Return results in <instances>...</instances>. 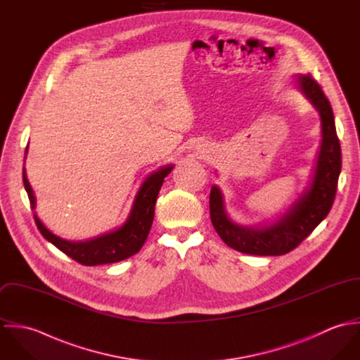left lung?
<instances>
[{"instance_id":"1","label":"left lung","mask_w":360,"mask_h":360,"mask_svg":"<svg viewBox=\"0 0 360 360\" xmlns=\"http://www.w3.org/2000/svg\"><path fill=\"white\" fill-rule=\"evenodd\" d=\"M298 86L320 113L323 137L314 177L304 195L273 226L248 229L234 224L227 217L220 190L217 187L210 190L212 224L220 238L238 252L259 257H277L291 252L319 226L334 204L342 158L333 108L311 75L298 76Z\"/></svg>"}]
</instances>
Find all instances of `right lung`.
Listing matches in <instances>:
<instances>
[{
  "label": "right lung",
  "mask_w": 360,
  "mask_h": 360,
  "mask_svg": "<svg viewBox=\"0 0 360 360\" xmlns=\"http://www.w3.org/2000/svg\"><path fill=\"white\" fill-rule=\"evenodd\" d=\"M172 169L173 166L162 167L158 172L153 173L150 177H147V180L144 181V184L141 186L136 197L134 205L126 224L116 231L108 233L105 236L97 237L90 241L70 243L53 236L34 214V221L37 224V229L40 230L43 237L53 244L59 251H62L65 255L72 257L73 260L84 266L115 263V262H120L123 259L133 257L141 250V247L144 245L150 234L153 220H154L156 197L162 187L163 179L172 172ZM23 184L29 195L30 206L34 210L36 198L27 181L25 167H23Z\"/></svg>",
  "instance_id": "obj_1"
}]
</instances>
